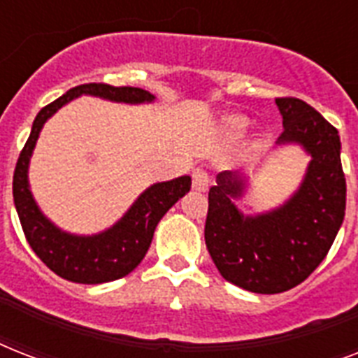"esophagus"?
<instances>
[{
  "mask_svg": "<svg viewBox=\"0 0 358 358\" xmlns=\"http://www.w3.org/2000/svg\"><path fill=\"white\" fill-rule=\"evenodd\" d=\"M210 184H212V180H210L204 169H195L193 171V189L199 191V193H204L210 187Z\"/></svg>",
  "mask_w": 358,
  "mask_h": 358,
  "instance_id": "1",
  "label": "esophagus"
}]
</instances>
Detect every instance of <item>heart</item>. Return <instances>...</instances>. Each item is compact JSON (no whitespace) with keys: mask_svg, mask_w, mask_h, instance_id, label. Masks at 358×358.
<instances>
[{"mask_svg":"<svg viewBox=\"0 0 358 358\" xmlns=\"http://www.w3.org/2000/svg\"><path fill=\"white\" fill-rule=\"evenodd\" d=\"M250 126V120L243 115H229L224 117L223 122H221V128H223L224 135L230 137V139H238L247 131V128Z\"/></svg>","mask_w":358,"mask_h":358,"instance_id":"b5f03b06","label":"heart"}]
</instances>
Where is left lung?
<instances>
[{
	"instance_id": "1",
	"label": "left lung",
	"mask_w": 358,
	"mask_h": 358,
	"mask_svg": "<svg viewBox=\"0 0 358 358\" xmlns=\"http://www.w3.org/2000/svg\"><path fill=\"white\" fill-rule=\"evenodd\" d=\"M282 135L275 148L299 146L310 162L299 187L275 208L243 213L249 174L224 171L208 193V252L221 277L252 294H280L301 284L327 256L345 213L340 135L297 98H277Z\"/></svg>"
}]
</instances>
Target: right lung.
Instances as JSON below:
<instances>
[{
    "instance_id": "1",
    "label": "right lung",
    "mask_w": 358,
    "mask_h": 358,
    "mask_svg": "<svg viewBox=\"0 0 358 358\" xmlns=\"http://www.w3.org/2000/svg\"><path fill=\"white\" fill-rule=\"evenodd\" d=\"M80 96H96L128 106L156 102L152 92L137 87L89 83L70 89L55 102L42 108L33 120L29 139L14 169L13 196L31 249L55 275L70 282L102 284L126 277L139 266L150 247L157 223L185 193H189L191 176L185 174L148 185L124 212L122 217L102 232L74 234L57 227L42 212L33 196L29 185V163L44 124L59 109Z\"/></svg>"
}]
</instances>
